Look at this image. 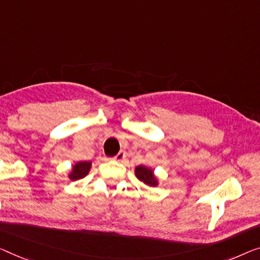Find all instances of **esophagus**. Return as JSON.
<instances>
[{
    "label": "esophagus",
    "instance_id": "obj_1",
    "mask_svg": "<svg viewBox=\"0 0 260 260\" xmlns=\"http://www.w3.org/2000/svg\"><path fill=\"white\" fill-rule=\"evenodd\" d=\"M125 157H126L125 152H120V153L117 155V156L113 157V160L117 161V162H122L123 160H125Z\"/></svg>",
    "mask_w": 260,
    "mask_h": 260
}]
</instances>
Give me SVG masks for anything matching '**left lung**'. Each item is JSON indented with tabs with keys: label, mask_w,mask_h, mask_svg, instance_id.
I'll list each match as a JSON object with an SVG mask.
<instances>
[{
	"label": "left lung",
	"mask_w": 260,
	"mask_h": 260,
	"mask_svg": "<svg viewBox=\"0 0 260 260\" xmlns=\"http://www.w3.org/2000/svg\"><path fill=\"white\" fill-rule=\"evenodd\" d=\"M134 173L135 176L146 185H149V187H157L158 185V179L154 174V170L152 168L140 165L138 167H135Z\"/></svg>",
	"instance_id": "left-lung-1"
}]
</instances>
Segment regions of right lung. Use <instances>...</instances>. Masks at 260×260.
<instances>
[{
    "mask_svg": "<svg viewBox=\"0 0 260 260\" xmlns=\"http://www.w3.org/2000/svg\"><path fill=\"white\" fill-rule=\"evenodd\" d=\"M92 162L91 161H78L72 166V168L68 173L69 180L77 181L83 179L90 173Z\"/></svg>",
    "mask_w": 260,
    "mask_h": 260,
    "instance_id": "obj_1",
    "label": "right lung"
}]
</instances>
